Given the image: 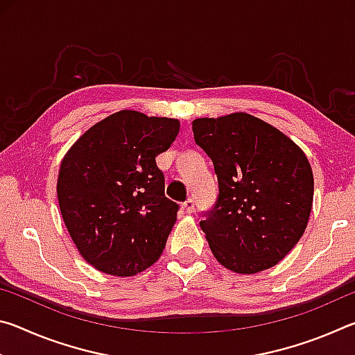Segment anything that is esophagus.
<instances>
[{"instance_id":"34e87169","label":"esophagus","mask_w":355,"mask_h":355,"mask_svg":"<svg viewBox=\"0 0 355 355\" xmlns=\"http://www.w3.org/2000/svg\"><path fill=\"white\" fill-rule=\"evenodd\" d=\"M183 209L186 213H194V209H196V202H194V199H188L186 200L184 203H183Z\"/></svg>"}]
</instances>
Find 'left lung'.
I'll use <instances>...</instances> for the list:
<instances>
[{
    "label": "left lung",
    "instance_id": "8db88e82",
    "mask_svg": "<svg viewBox=\"0 0 355 355\" xmlns=\"http://www.w3.org/2000/svg\"><path fill=\"white\" fill-rule=\"evenodd\" d=\"M192 133L218 177V199L200 220L216 260L238 274L275 266L310 218L307 156L282 131L245 112L196 119Z\"/></svg>",
    "mask_w": 355,
    "mask_h": 355
}]
</instances>
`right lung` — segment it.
Masks as SVG:
<instances>
[{
	"label": "right lung",
	"instance_id": "obj_1",
	"mask_svg": "<svg viewBox=\"0 0 355 355\" xmlns=\"http://www.w3.org/2000/svg\"><path fill=\"white\" fill-rule=\"evenodd\" d=\"M180 130L177 119L123 110L95 123L64 156L58 200L84 260L128 277L158 260L177 220L156 156Z\"/></svg>",
	"mask_w": 355,
	"mask_h": 355
}]
</instances>
